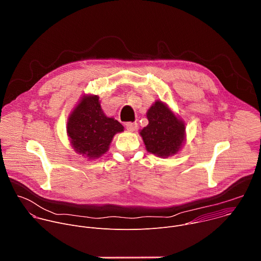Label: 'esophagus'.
I'll use <instances>...</instances> for the list:
<instances>
[{
	"label": "esophagus",
	"mask_w": 261,
	"mask_h": 261,
	"mask_svg": "<svg viewBox=\"0 0 261 261\" xmlns=\"http://www.w3.org/2000/svg\"><path fill=\"white\" fill-rule=\"evenodd\" d=\"M127 130L129 131H135L136 128H137V123H132V122H129V123H126L125 124Z\"/></svg>",
	"instance_id": "34e87169"
}]
</instances>
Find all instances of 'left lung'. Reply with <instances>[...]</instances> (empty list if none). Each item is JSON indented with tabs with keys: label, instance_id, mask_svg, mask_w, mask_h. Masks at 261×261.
Returning a JSON list of instances; mask_svg holds the SVG:
<instances>
[{
	"label": "left lung",
	"instance_id": "left-lung-1",
	"mask_svg": "<svg viewBox=\"0 0 261 261\" xmlns=\"http://www.w3.org/2000/svg\"><path fill=\"white\" fill-rule=\"evenodd\" d=\"M148 124L139 134L148 153L166 158L176 154L185 142V123L157 100L147 110Z\"/></svg>",
	"mask_w": 261,
	"mask_h": 261
}]
</instances>
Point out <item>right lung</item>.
Segmentation results:
<instances>
[{
  "instance_id": "obj_1",
  "label": "right lung",
  "mask_w": 261,
  "mask_h": 261,
  "mask_svg": "<svg viewBox=\"0 0 261 261\" xmlns=\"http://www.w3.org/2000/svg\"><path fill=\"white\" fill-rule=\"evenodd\" d=\"M123 131L121 123L105 116L96 95L84 96L67 122L72 147L88 159L100 158L108 151L114 136Z\"/></svg>"
}]
</instances>
